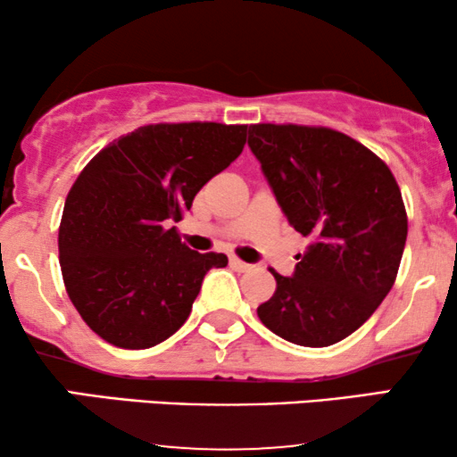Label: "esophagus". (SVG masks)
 Wrapping results in <instances>:
<instances>
[{"instance_id":"1","label":"esophagus","mask_w":457,"mask_h":457,"mask_svg":"<svg viewBox=\"0 0 457 457\" xmlns=\"http://www.w3.org/2000/svg\"><path fill=\"white\" fill-rule=\"evenodd\" d=\"M230 268L237 272H247L252 270V264H247V262H241L239 258H230Z\"/></svg>"}]
</instances>
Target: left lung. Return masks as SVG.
<instances>
[{"instance_id": "obj_1", "label": "left lung", "mask_w": 457, "mask_h": 457, "mask_svg": "<svg viewBox=\"0 0 457 457\" xmlns=\"http://www.w3.org/2000/svg\"><path fill=\"white\" fill-rule=\"evenodd\" d=\"M247 145L287 220L310 245L258 308L274 335L327 347L358 330L395 283L408 216L389 168L333 129L253 124Z\"/></svg>"}]
</instances>
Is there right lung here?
<instances>
[{
    "label": "right lung",
    "mask_w": 457,
    "mask_h": 457,
    "mask_svg": "<svg viewBox=\"0 0 457 457\" xmlns=\"http://www.w3.org/2000/svg\"><path fill=\"white\" fill-rule=\"evenodd\" d=\"M245 124H149L120 137L68 191L58 247L68 297L97 333L122 349H147L177 333L210 268L177 227L193 197L239 158Z\"/></svg>",
    "instance_id": "1"
}]
</instances>
